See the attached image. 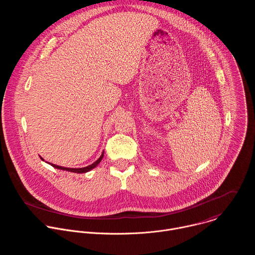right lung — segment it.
Here are the masks:
<instances>
[{
  "label": "right lung",
  "mask_w": 255,
  "mask_h": 255,
  "mask_svg": "<svg viewBox=\"0 0 255 255\" xmlns=\"http://www.w3.org/2000/svg\"><path fill=\"white\" fill-rule=\"evenodd\" d=\"M103 157H104V151H103V153L101 154V156L94 162V163H92V164H90V165H88V166H85V167H80V168H71V167H63V166H59V165H56V164H53V163H51V162H48V161H45L41 156H40V158H41V160H43V161H45L46 163H48V164H50L51 166H53L54 168H57V169H62V170H66V171H70V172H76V173H86V172H88V171H90V170H92L93 168H95L100 162H101V160L103 159Z\"/></svg>",
  "instance_id": "add662e5"
}]
</instances>
